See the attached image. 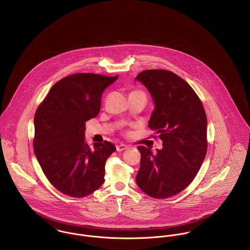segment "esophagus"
<instances>
[{
  "instance_id": "esophagus-1",
  "label": "esophagus",
  "mask_w": 250,
  "mask_h": 250,
  "mask_svg": "<svg viewBox=\"0 0 250 250\" xmlns=\"http://www.w3.org/2000/svg\"><path fill=\"white\" fill-rule=\"evenodd\" d=\"M128 148V146L127 145H125V144H120V145H117V146H116V149H117V151H124V150H125V149H127Z\"/></svg>"
}]
</instances>
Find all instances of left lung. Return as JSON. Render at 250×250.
I'll list each match as a JSON object with an SVG mask.
<instances>
[{"label": "left lung", "mask_w": 250, "mask_h": 250, "mask_svg": "<svg viewBox=\"0 0 250 250\" xmlns=\"http://www.w3.org/2000/svg\"><path fill=\"white\" fill-rule=\"evenodd\" d=\"M135 81L149 92L154 109L148 127L159 135L163 147L153 152L139 146V188L154 198L182 192L194 180L207 150V119L193 88L166 70H146Z\"/></svg>", "instance_id": "1"}]
</instances>
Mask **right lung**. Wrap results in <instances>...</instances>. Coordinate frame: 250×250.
I'll list each match as a JSON object with an SVG mask.
<instances>
[{
  "instance_id": "right-lung-1",
  "label": "right lung",
  "mask_w": 250,
  "mask_h": 250,
  "mask_svg": "<svg viewBox=\"0 0 250 250\" xmlns=\"http://www.w3.org/2000/svg\"><path fill=\"white\" fill-rule=\"evenodd\" d=\"M117 79L71 75L52 87L36 110L34 153L49 181L64 194L84 197L104 182L105 162L116 146L105 141L90 147L85 122L98 116L104 91Z\"/></svg>"
}]
</instances>
